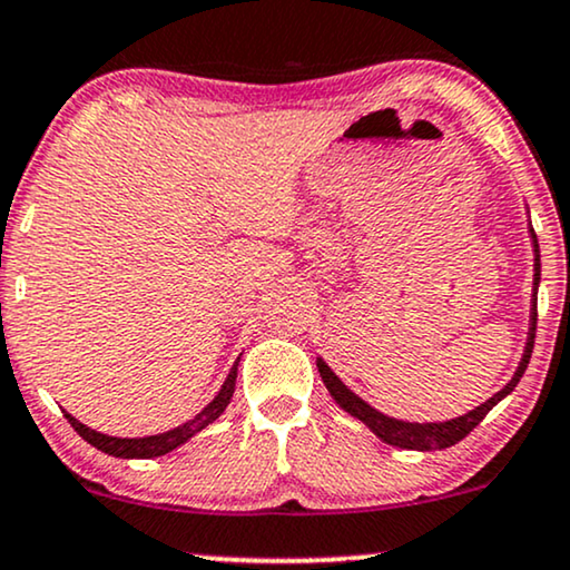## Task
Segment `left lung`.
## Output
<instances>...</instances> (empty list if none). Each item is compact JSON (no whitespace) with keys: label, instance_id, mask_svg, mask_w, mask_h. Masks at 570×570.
<instances>
[{"label":"left lung","instance_id":"obj_1","mask_svg":"<svg viewBox=\"0 0 570 570\" xmlns=\"http://www.w3.org/2000/svg\"><path fill=\"white\" fill-rule=\"evenodd\" d=\"M531 233V240H534V298H531V324H529V340H527V351H523V358L519 368H515L513 380L505 384V387L500 390V393H494L490 401L476 405L474 411L463 413V416L458 419H450V421H438V424H413V421H397V419H390L380 413L372 405L361 401L356 393H351L348 387H345L343 382L337 380V374L332 372V368L324 364L322 358H316V366H320V374L324 384H327L330 395L335 397V403L340 405L343 411H348L351 416H356L358 421H364V424L372 430L376 438L382 442H387V445H395V448H403V450H445L450 445H455V442H461L465 434H471L474 426H479V421H482L487 413H490L494 405H498L502 397L508 393H513V387L519 384V380L527 372L529 366V358H531V351H534V335H537V287H539V243H537V235L534 230Z\"/></svg>","mask_w":570,"mask_h":570}]
</instances>
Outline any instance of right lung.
Wrapping results in <instances>:
<instances>
[{"label": "right lung", "mask_w": 570, "mask_h": 570, "mask_svg": "<svg viewBox=\"0 0 570 570\" xmlns=\"http://www.w3.org/2000/svg\"><path fill=\"white\" fill-rule=\"evenodd\" d=\"M235 376H238V361H235V366L230 368V374H227L225 384H222V390L217 393V397L206 405V409L198 413L188 421V424L183 426H175V430L169 432H161V434H151V438H109V434H101V432H94L88 430L86 424H80L78 419H72L68 411H65V419L70 421V426L76 430L80 438H83L88 445H94L96 450H101V453L107 455H115V458H157V455H167L169 450L180 448L183 442H188L194 434H198L206 426L212 424L214 419L222 416V411L227 409V403H230V397L235 393Z\"/></svg>", "instance_id": "1"}]
</instances>
